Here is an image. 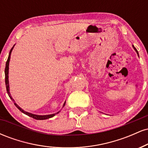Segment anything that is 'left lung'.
Instances as JSON below:
<instances>
[{"label":"left lung","mask_w":148,"mask_h":148,"mask_svg":"<svg viewBox=\"0 0 148 148\" xmlns=\"http://www.w3.org/2000/svg\"><path fill=\"white\" fill-rule=\"evenodd\" d=\"M133 47H134V50H135V51H136V53H137V54H138V51H137V50H136V48H135V47H134V46H133Z\"/></svg>","instance_id":"1"}]
</instances>
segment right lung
Returning a JSON list of instances; mask_svg holds the SVG:
<instances>
[{"label": "right lung", "instance_id": "add662e5", "mask_svg": "<svg viewBox=\"0 0 148 148\" xmlns=\"http://www.w3.org/2000/svg\"><path fill=\"white\" fill-rule=\"evenodd\" d=\"M13 48H14V47H12V48L11 49V50H10V53H9V56H8V60H7L6 62V65H5V85H6V90H7V92H8V95H9L10 98L11 99L12 101H14V99H12V97H11V95H10V88H9V81H8V70H9V62H10V55H11V52L12 51ZM14 103L15 106H16V108H18L19 111H21L22 113H24V114L28 115V116L31 117V118H33L34 119H35V120H46V119H49V118H52V117H53L54 115H55L56 113H55V114H51V115H34V114H32V113H28V112L26 111H24L23 110H22L21 108H20L19 106H18L17 104H16V103L14 101Z\"/></svg>", "mask_w": 148, "mask_h": 148}]
</instances>
